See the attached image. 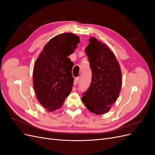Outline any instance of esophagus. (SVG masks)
Returning <instances> with one entry per match:
<instances>
[{
	"instance_id": "34e87169",
	"label": "esophagus",
	"mask_w": 155,
	"mask_h": 155,
	"mask_svg": "<svg viewBox=\"0 0 155 155\" xmlns=\"http://www.w3.org/2000/svg\"><path fill=\"white\" fill-rule=\"evenodd\" d=\"M79 81V77H78L75 79V83L77 84V83H78Z\"/></svg>"
}]
</instances>
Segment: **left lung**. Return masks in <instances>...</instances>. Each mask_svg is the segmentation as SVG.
<instances>
[{
  "label": "left lung",
  "instance_id": "8db88e82",
  "mask_svg": "<svg viewBox=\"0 0 155 155\" xmlns=\"http://www.w3.org/2000/svg\"><path fill=\"white\" fill-rule=\"evenodd\" d=\"M85 52L92 69V81L81 100L92 113L104 114L118 99L122 84L119 63L113 52L94 37Z\"/></svg>",
  "mask_w": 155,
  "mask_h": 155
}]
</instances>
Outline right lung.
Instances as JSON below:
<instances>
[{"label": "right lung", "instance_id": "add662e5", "mask_svg": "<svg viewBox=\"0 0 155 155\" xmlns=\"http://www.w3.org/2000/svg\"><path fill=\"white\" fill-rule=\"evenodd\" d=\"M79 41L72 33L59 34L46 44L35 61L33 85L37 99L48 112L61 107L72 91L74 63L68 57Z\"/></svg>", "mask_w": 155, "mask_h": 155}]
</instances>
